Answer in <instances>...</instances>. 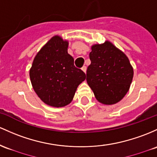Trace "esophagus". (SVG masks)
Returning a JSON list of instances; mask_svg holds the SVG:
<instances>
[{
    "label": "esophagus",
    "instance_id": "34e87169",
    "mask_svg": "<svg viewBox=\"0 0 157 157\" xmlns=\"http://www.w3.org/2000/svg\"><path fill=\"white\" fill-rule=\"evenodd\" d=\"M86 69H87V68H86V66H83L82 68V71L83 72H85V73H86Z\"/></svg>",
    "mask_w": 157,
    "mask_h": 157
}]
</instances>
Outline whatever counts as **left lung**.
Listing matches in <instances>:
<instances>
[{"label": "left lung", "instance_id": "obj_1", "mask_svg": "<svg viewBox=\"0 0 157 157\" xmlns=\"http://www.w3.org/2000/svg\"><path fill=\"white\" fill-rule=\"evenodd\" d=\"M89 59L86 80L96 99L104 104H116L126 94L132 80L133 69L128 58L106 42L92 46Z\"/></svg>", "mask_w": 157, "mask_h": 157}]
</instances>
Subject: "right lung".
<instances>
[{"mask_svg":"<svg viewBox=\"0 0 157 157\" xmlns=\"http://www.w3.org/2000/svg\"><path fill=\"white\" fill-rule=\"evenodd\" d=\"M68 42L56 36L37 53L30 70L34 91L44 103L54 107L71 102L86 74L74 65L68 53Z\"/></svg>","mask_w":157,"mask_h":157,"instance_id":"obj_1","label":"right lung"}]
</instances>
